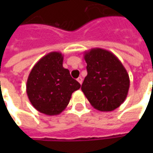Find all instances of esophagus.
Masks as SVG:
<instances>
[{"instance_id":"1","label":"esophagus","mask_w":153,"mask_h":153,"mask_svg":"<svg viewBox=\"0 0 153 153\" xmlns=\"http://www.w3.org/2000/svg\"><path fill=\"white\" fill-rule=\"evenodd\" d=\"M77 81H78L80 84H82V83H83V79H82L81 77H79V78L77 79Z\"/></svg>"}]
</instances>
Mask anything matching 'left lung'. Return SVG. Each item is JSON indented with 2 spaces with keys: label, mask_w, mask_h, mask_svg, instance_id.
Segmentation results:
<instances>
[{
  "label": "left lung",
  "mask_w": 153,
  "mask_h": 153,
  "mask_svg": "<svg viewBox=\"0 0 153 153\" xmlns=\"http://www.w3.org/2000/svg\"><path fill=\"white\" fill-rule=\"evenodd\" d=\"M88 74L81 89L90 104L100 111H111L125 102L129 77L120 60L102 48L84 51Z\"/></svg>",
  "instance_id": "1"
}]
</instances>
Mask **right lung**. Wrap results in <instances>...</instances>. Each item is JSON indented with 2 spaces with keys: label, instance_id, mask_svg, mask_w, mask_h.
<instances>
[{
  "label": "right lung",
  "instance_id": "add662e5",
  "mask_svg": "<svg viewBox=\"0 0 153 153\" xmlns=\"http://www.w3.org/2000/svg\"><path fill=\"white\" fill-rule=\"evenodd\" d=\"M64 56L51 51L42 57L29 73L26 92L30 102L39 112L57 115L66 108L72 93L80 83L63 67Z\"/></svg>",
  "mask_w": 153,
  "mask_h": 153
}]
</instances>
